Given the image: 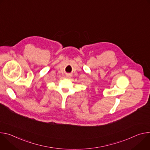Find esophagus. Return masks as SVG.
Here are the masks:
<instances>
[{
    "mask_svg": "<svg viewBox=\"0 0 150 150\" xmlns=\"http://www.w3.org/2000/svg\"><path fill=\"white\" fill-rule=\"evenodd\" d=\"M68 77H69V75H68Z\"/></svg>",
    "mask_w": 150,
    "mask_h": 150,
    "instance_id": "1",
    "label": "esophagus"
}]
</instances>
